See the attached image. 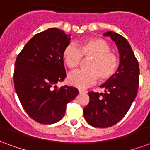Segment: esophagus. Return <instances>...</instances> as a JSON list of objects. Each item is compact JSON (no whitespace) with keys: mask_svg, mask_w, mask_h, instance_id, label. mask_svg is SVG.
<instances>
[{"mask_svg":"<svg viewBox=\"0 0 150 150\" xmlns=\"http://www.w3.org/2000/svg\"><path fill=\"white\" fill-rule=\"evenodd\" d=\"M79 93H87L88 91H86V90H82V89H79Z\"/></svg>","mask_w":150,"mask_h":150,"instance_id":"esophagus-1","label":"esophagus"}]
</instances>
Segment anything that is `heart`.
Returning <instances> with one entry per match:
<instances>
[{
	"label": "heart",
	"mask_w": 150,
	"mask_h": 150,
	"mask_svg": "<svg viewBox=\"0 0 150 150\" xmlns=\"http://www.w3.org/2000/svg\"><path fill=\"white\" fill-rule=\"evenodd\" d=\"M82 57L91 58L87 64L88 71H76L67 76L69 84L78 88H85L93 84L98 79L107 81L112 78L118 70L119 59L111 52V47L105 40L90 38L82 41L78 48L68 44L62 51V59L70 69H75L79 64Z\"/></svg>",
	"instance_id": "b5f03b06"
}]
</instances>
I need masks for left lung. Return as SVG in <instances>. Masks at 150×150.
Listing matches in <instances>:
<instances>
[{
  "label": "left lung",
  "mask_w": 150,
  "mask_h": 150,
  "mask_svg": "<svg viewBox=\"0 0 150 150\" xmlns=\"http://www.w3.org/2000/svg\"><path fill=\"white\" fill-rule=\"evenodd\" d=\"M118 48L120 64L112 78L100 86L104 93L89 92V104L83 108V116L89 125L108 128L125 116L135 100L139 85L140 69L129 42L112 31L104 33Z\"/></svg>",
  "instance_id": "1"
}]
</instances>
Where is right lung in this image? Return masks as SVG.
<instances>
[{
  "instance_id": "add662e5",
  "label": "right lung",
  "mask_w": 150,
  "mask_h": 150,
  "mask_svg": "<svg viewBox=\"0 0 150 150\" xmlns=\"http://www.w3.org/2000/svg\"><path fill=\"white\" fill-rule=\"evenodd\" d=\"M70 40V34L50 28L35 34L16 59L15 91L26 113L40 124L59 121L79 94L77 88L56 85L66 77L62 51Z\"/></svg>"
}]
</instances>
